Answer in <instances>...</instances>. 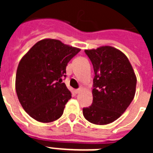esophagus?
Segmentation results:
<instances>
[{
	"label": "esophagus",
	"instance_id": "esophagus-1",
	"mask_svg": "<svg viewBox=\"0 0 153 153\" xmlns=\"http://www.w3.org/2000/svg\"><path fill=\"white\" fill-rule=\"evenodd\" d=\"M80 90H81V88H79V89H76V90H75L76 94H77V93H79Z\"/></svg>",
	"mask_w": 153,
	"mask_h": 153
}]
</instances>
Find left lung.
I'll return each instance as SVG.
<instances>
[{"instance_id": "8db88e82", "label": "left lung", "mask_w": 153, "mask_h": 153, "mask_svg": "<svg viewBox=\"0 0 153 153\" xmlns=\"http://www.w3.org/2000/svg\"><path fill=\"white\" fill-rule=\"evenodd\" d=\"M94 70L93 102L83 108L86 120L97 125L113 123L126 111L136 93V77L128 58L114 47L86 50Z\"/></svg>"}]
</instances>
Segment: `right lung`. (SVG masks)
<instances>
[{
  "instance_id": "right-lung-1",
  "label": "right lung",
  "mask_w": 153,
  "mask_h": 153,
  "mask_svg": "<svg viewBox=\"0 0 153 153\" xmlns=\"http://www.w3.org/2000/svg\"><path fill=\"white\" fill-rule=\"evenodd\" d=\"M80 50L53 39L40 40L19 63L15 88L18 100L30 117L51 123L63 115L71 93L62 79L67 63Z\"/></svg>"
}]
</instances>
